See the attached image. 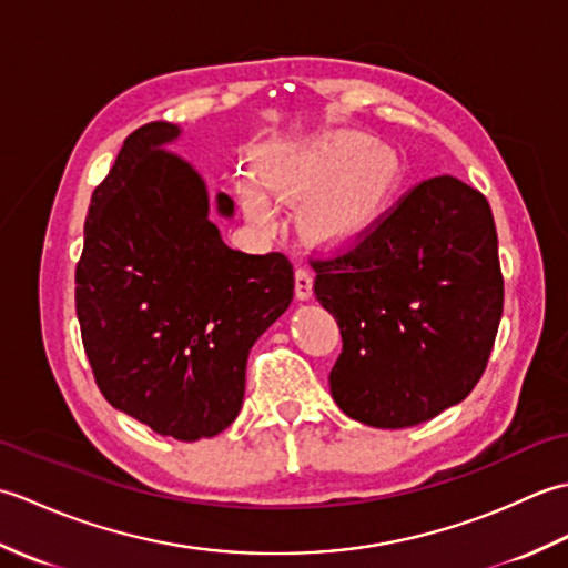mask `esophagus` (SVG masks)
<instances>
[{
  "label": "esophagus",
  "mask_w": 568,
  "mask_h": 568,
  "mask_svg": "<svg viewBox=\"0 0 568 568\" xmlns=\"http://www.w3.org/2000/svg\"><path fill=\"white\" fill-rule=\"evenodd\" d=\"M312 283H315V277H312V271L307 265H297L295 271V295L297 300H310L312 297Z\"/></svg>",
  "instance_id": "esophagus-1"
}]
</instances>
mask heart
<instances>
[{
  "instance_id": "obj_1",
  "label": "heart",
  "mask_w": 568,
  "mask_h": 568,
  "mask_svg": "<svg viewBox=\"0 0 568 568\" xmlns=\"http://www.w3.org/2000/svg\"><path fill=\"white\" fill-rule=\"evenodd\" d=\"M258 173L263 185L283 197L315 195L303 216L307 232L339 244L364 234L388 210L403 168L393 149L376 146L371 136L334 131L273 151ZM239 197L253 222H273V202L263 187L241 183Z\"/></svg>"
}]
</instances>
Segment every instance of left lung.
Listing matches in <instances>:
<instances>
[{
    "label": "left lung",
    "mask_w": 568,
    "mask_h": 568,
    "mask_svg": "<svg viewBox=\"0 0 568 568\" xmlns=\"http://www.w3.org/2000/svg\"><path fill=\"white\" fill-rule=\"evenodd\" d=\"M312 268L344 342L329 373L344 415L415 427L476 388L503 317L496 222L478 190L429 178L356 246Z\"/></svg>",
    "instance_id": "1"
}]
</instances>
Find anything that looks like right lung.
<instances>
[{
    "instance_id": "add662e5",
    "label": "right lung",
    "mask_w": 568,
    "mask_h": 568,
    "mask_svg": "<svg viewBox=\"0 0 568 568\" xmlns=\"http://www.w3.org/2000/svg\"><path fill=\"white\" fill-rule=\"evenodd\" d=\"M178 136L168 122L136 129L92 192L75 307L110 405L195 442L236 419L251 346L291 307L295 277L283 253L224 244L202 175L165 151ZM216 214H234L224 192Z\"/></svg>"
}]
</instances>
